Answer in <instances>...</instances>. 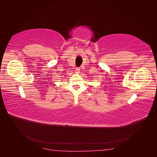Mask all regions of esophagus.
<instances>
[{
	"label": "esophagus",
	"instance_id": "esophagus-1",
	"mask_svg": "<svg viewBox=\"0 0 157 157\" xmlns=\"http://www.w3.org/2000/svg\"><path fill=\"white\" fill-rule=\"evenodd\" d=\"M75 71H76V72H77V73H79V72H80V69H79L78 67H77V68H76Z\"/></svg>",
	"mask_w": 157,
	"mask_h": 157
}]
</instances>
